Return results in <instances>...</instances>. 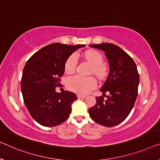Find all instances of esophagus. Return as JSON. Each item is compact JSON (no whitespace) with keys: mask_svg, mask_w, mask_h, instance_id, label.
<instances>
[{"mask_svg":"<svg viewBox=\"0 0 160 160\" xmlns=\"http://www.w3.org/2000/svg\"><path fill=\"white\" fill-rule=\"evenodd\" d=\"M77 96H78V98H79V99L84 98H85V95H78Z\"/></svg>","mask_w":160,"mask_h":160,"instance_id":"obj_1","label":"esophagus"}]
</instances>
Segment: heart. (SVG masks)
Returning <instances> with one entry per match:
<instances>
[{"label": "heart", "mask_w": 160, "mask_h": 160, "mask_svg": "<svg viewBox=\"0 0 160 160\" xmlns=\"http://www.w3.org/2000/svg\"><path fill=\"white\" fill-rule=\"evenodd\" d=\"M82 56L91 65V72L96 75L100 80H103L108 75L109 68L103 62V57L96 50H88L82 54ZM77 65V58L75 54H71L65 62V71L71 74L75 72ZM97 82L92 76L82 77L74 75L67 80L66 85L68 90L79 95H85L96 87Z\"/></svg>", "instance_id": "b5f03b06"}]
</instances>
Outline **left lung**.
I'll return each mask as SVG.
<instances>
[{
  "instance_id": "left-lung-1",
  "label": "left lung",
  "mask_w": 160,
  "mask_h": 160,
  "mask_svg": "<svg viewBox=\"0 0 160 160\" xmlns=\"http://www.w3.org/2000/svg\"><path fill=\"white\" fill-rule=\"evenodd\" d=\"M90 47L105 52L110 72L101 89L103 96L95 97L96 103L88 112L92 120L98 124L113 127L125 120L135 103L139 82L137 65L117 45L103 43ZM106 92L109 93L108 96L104 95ZM104 96L107 98L106 100Z\"/></svg>"
}]
</instances>
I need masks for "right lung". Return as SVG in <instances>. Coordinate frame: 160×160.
Wrapping results in <instances>:
<instances>
[{
    "label": "right lung",
    "mask_w": 160,
    "mask_h": 160,
    "mask_svg": "<svg viewBox=\"0 0 160 160\" xmlns=\"http://www.w3.org/2000/svg\"><path fill=\"white\" fill-rule=\"evenodd\" d=\"M85 44L72 46L54 43L45 46L28 59L23 68L21 88L26 107L32 117L44 126L63 123L78 99L72 92H57L65 72L66 59Z\"/></svg>",
    "instance_id": "right-lung-1"
}]
</instances>
